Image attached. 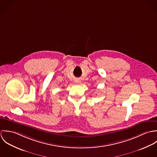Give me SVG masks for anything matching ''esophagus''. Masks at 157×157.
Segmentation results:
<instances>
[{
    "label": "esophagus",
    "instance_id": "esophagus-1",
    "mask_svg": "<svg viewBox=\"0 0 157 157\" xmlns=\"http://www.w3.org/2000/svg\"><path fill=\"white\" fill-rule=\"evenodd\" d=\"M79 82H80V81H78H78H76V83H79Z\"/></svg>",
    "mask_w": 157,
    "mask_h": 157
}]
</instances>
